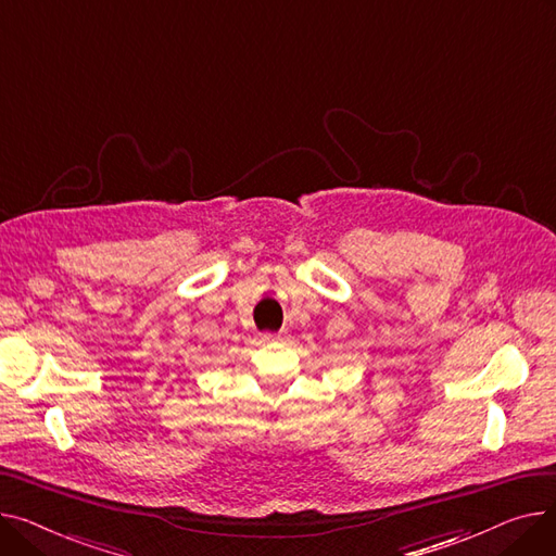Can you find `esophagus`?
I'll return each instance as SVG.
<instances>
[{"label":"esophagus","instance_id":"obj_1","mask_svg":"<svg viewBox=\"0 0 556 556\" xmlns=\"http://www.w3.org/2000/svg\"><path fill=\"white\" fill-rule=\"evenodd\" d=\"M261 338H263V340H266V342H270V340H275L277 336H275V333H263Z\"/></svg>","mask_w":556,"mask_h":556}]
</instances>
